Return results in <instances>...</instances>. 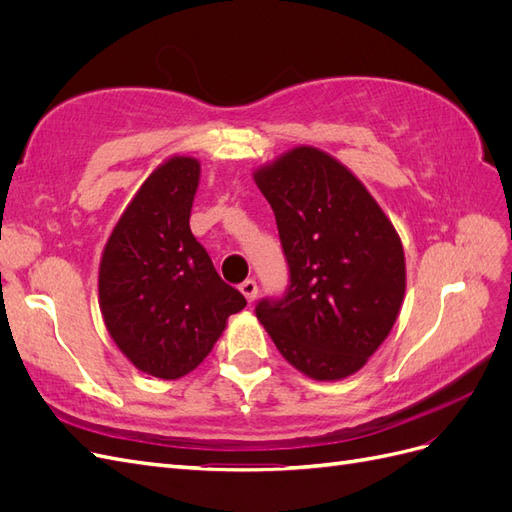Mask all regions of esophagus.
<instances>
[{"mask_svg":"<svg viewBox=\"0 0 512 512\" xmlns=\"http://www.w3.org/2000/svg\"><path fill=\"white\" fill-rule=\"evenodd\" d=\"M239 290L243 292V297L252 303V301L256 299V294H258V284H256L254 280H245V282L239 286Z\"/></svg>","mask_w":512,"mask_h":512,"instance_id":"obj_1","label":"esophagus"}]
</instances>
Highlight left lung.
I'll list each match as a JSON object with an SVG mask.
<instances>
[{
    "instance_id": "8db88e82",
    "label": "left lung",
    "mask_w": 512,
    "mask_h": 512,
    "mask_svg": "<svg viewBox=\"0 0 512 512\" xmlns=\"http://www.w3.org/2000/svg\"><path fill=\"white\" fill-rule=\"evenodd\" d=\"M290 267L280 301L256 316L284 359L320 382L356 374L389 337L406 294L393 222L348 166L299 145L254 170Z\"/></svg>"
}]
</instances>
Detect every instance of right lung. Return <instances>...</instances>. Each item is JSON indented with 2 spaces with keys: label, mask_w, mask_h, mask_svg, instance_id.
I'll return each instance as SVG.
<instances>
[{
  "label": "right lung",
  "mask_w": 512,
  "mask_h": 512,
  "mask_svg": "<svg viewBox=\"0 0 512 512\" xmlns=\"http://www.w3.org/2000/svg\"><path fill=\"white\" fill-rule=\"evenodd\" d=\"M200 162L151 170L108 237L98 271L104 327L143 374L177 380L207 359L230 314L247 305L190 230Z\"/></svg>",
  "instance_id": "add662e5"
}]
</instances>
